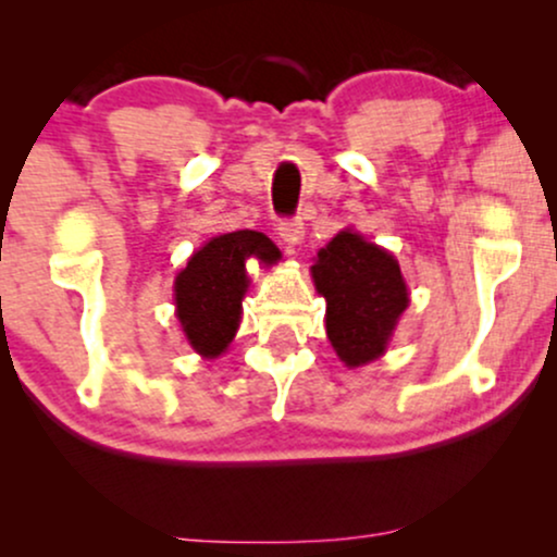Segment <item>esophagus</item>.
Returning <instances> with one entry per match:
<instances>
[{
	"instance_id": "obj_1",
	"label": "esophagus",
	"mask_w": 557,
	"mask_h": 557,
	"mask_svg": "<svg viewBox=\"0 0 557 557\" xmlns=\"http://www.w3.org/2000/svg\"><path fill=\"white\" fill-rule=\"evenodd\" d=\"M277 233L285 243H298L304 238V220L300 216H285V220L277 222Z\"/></svg>"
}]
</instances>
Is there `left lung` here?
I'll return each mask as SVG.
<instances>
[{"instance_id": "obj_1", "label": "left lung", "mask_w": 557, "mask_h": 557, "mask_svg": "<svg viewBox=\"0 0 557 557\" xmlns=\"http://www.w3.org/2000/svg\"><path fill=\"white\" fill-rule=\"evenodd\" d=\"M311 277L327 300V337L337 356L348 367L374 361L408 306L398 261L343 230L317 253Z\"/></svg>"}]
</instances>
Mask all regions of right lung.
<instances>
[{"mask_svg": "<svg viewBox=\"0 0 557 557\" xmlns=\"http://www.w3.org/2000/svg\"><path fill=\"white\" fill-rule=\"evenodd\" d=\"M248 257L274 264L280 259V248L264 233L238 230L209 240L177 274V319L188 343L207 359L220 356L238 330L240 300L248 287Z\"/></svg>", "mask_w": 557, "mask_h": 557, "instance_id": "add662e5", "label": "right lung"}]
</instances>
